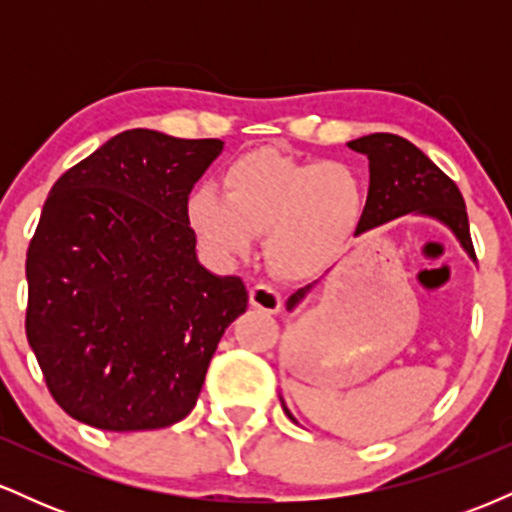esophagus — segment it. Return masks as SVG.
<instances>
[{
    "label": "esophagus",
    "mask_w": 512,
    "mask_h": 512,
    "mask_svg": "<svg viewBox=\"0 0 512 512\" xmlns=\"http://www.w3.org/2000/svg\"><path fill=\"white\" fill-rule=\"evenodd\" d=\"M250 305L252 308L262 310V313H279L281 310V296L279 291L274 289V286L264 284V281H260V284H255L250 289Z\"/></svg>",
    "instance_id": "34e87169"
}]
</instances>
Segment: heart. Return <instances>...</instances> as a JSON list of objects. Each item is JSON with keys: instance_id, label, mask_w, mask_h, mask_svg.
I'll use <instances>...</instances> for the list:
<instances>
[{"instance_id": "heart-1", "label": "heart", "mask_w": 512, "mask_h": 512, "mask_svg": "<svg viewBox=\"0 0 512 512\" xmlns=\"http://www.w3.org/2000/svg\"><path fill=\"white\" fill-rule=\"evenodd\" d=\"M366 211V185L342 161H296L250 151L223 173V192L199 185L185 216L199 243L221 260L245 257L257 233L284 276H310L342 255Z\"/></svg>"}]
</instances>
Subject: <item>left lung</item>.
Here are the masks:
<instances>
[{"instance_id": "8db88e82", "label": "left lung", "mask_w": 512, "mask_h": 512, "mask_svg": "<svg viewBox=\"0 0 512 512\" xmlns=\"http://www.w3.org/2000/svg\"><path fill=\"white\" fill-rule=\"evenodd\" d=\"M349 149L366 154L370 168L366 211H363L361 226L356 228V236L380 226V223L416 211V214L433 216L445 223L460 240L462 248L477 260L472 236H469L467 207H464L460 190L424 151L416 149L404 137L387 132L354 139L349 142ZM308 291L310 286L298 289L289 298L286 308H296ZM284 411L291 416L289 409L284 407Z\"/></svg>"}]
</instances>
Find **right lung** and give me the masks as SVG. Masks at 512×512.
I'll return each mask as SVG.
<instances>
[{
	"instance_id": "obj_1",
	"label": "right lung",
	"mask_w": 512,
	"mask_h": 512,
	"mask_svg": "<svg viewBox=\"0 0 512 512\" xmlns=\"http://www.w3.org/2000/svg\"><path fill=\"white\" fill-rule=\"evenodd\" d=\"M219 139L127 129L52 185L26 255V337L52 399L81 424L151 431L195 409L240 276L197 262L187 195Z\"/></svg>"
}]
</instances>
